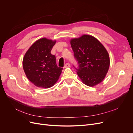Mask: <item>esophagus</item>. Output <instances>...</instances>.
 Returning <instances> with one entry per match:
<instances>
[{
  "instance_id": "esophagus-1",
  "label": "esophagus",
  "mask_w": 133,
  "mask_h": 133,
  "mask_svg": "<svg viewBox=\"0 0 133 133\" xmlns=\"http://www.w3.org/2000/svg\"><path fill=\"white\" fill-rule=\"evenodd\" d=\"M70 64H69V63H66V64H65V65H64V68H69V67H70Z\"/></svg>"
}]
</instances>
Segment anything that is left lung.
I'll return each mask as SVG.
<instances>
[{
  "label": "left lung",
  "mask_w": 133,
  "mask_h": 133,
  "mask_svg": "<svg viewBox=\"0 0 133 133\" xmlns=\"http://www.w3.org/2000/svg\"><path fill=\"white\" fill-rule=\"evenodd\" d=\"M74 57L77 61V73L83 83L94 87L102 82L110 65L109 54L96 38L84 35L70 41Z\"/></svg>",
  "instance_id": "obj_1"
}]
</instances>
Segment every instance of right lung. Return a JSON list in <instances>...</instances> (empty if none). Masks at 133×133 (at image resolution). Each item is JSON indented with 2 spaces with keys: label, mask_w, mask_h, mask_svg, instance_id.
I'll list each match as a JSON object with an SVG mask.
<instances>
[{
  "label": "right lung",
  "mask_w": 133,
  "mask_h": 133,
  "mask_svg": "<svg viewBox=\"0 0 133 133\" xmlns=\"http://www.w3.org/2000/svg\"><path fill=\"white\" fill-rule=\"evenodd\" d=\"M56 41L43 38L35 42L25 54L24 71L29 80L39 88L52 87L59 77L63 68L58 67L51 51Z\"/></svg>",
  "instance_id": "add662e5"
}]
</instances>
